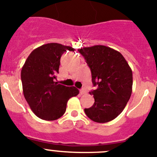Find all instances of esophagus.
Returning <instances> with one entry per match:
<instances>
[{"instance_id": "obj_1", "label": "esophagus", "mask_w": 157, "mask_h": 157, "mask_svg": "<svg viewBox=\"0 0 157 157\" xmlns=\"http://www.w3.org/2000/svg\"><path fill=\"white\" fill-rule=\"evenodd\" d=\"M86 90H85L84 89H82V90H80V94H81V95H82V94H86Z\"/></svg>"}]
</instances>
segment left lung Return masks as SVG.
<instances>
[{
	"mask_svg": "<svg viewBox=\"0 0 157 157\" xmlns=\"http://www.w3.org/2000/svg\"><path fill=\"white\" fill-rule=\"evenodd\" d=\"M90 68L92 82L97 88L90 92L95 102L84 109L90 119L97 123H107L122 113L130 98L133 73L124 56L103 45L78 50Z\"/></svg>",
	"mask_w": 157,
	"mask_h": 157,
	"instance_id": "left-lung-1",
	"label": "left lung"
}]
</instances>
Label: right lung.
I'll return each instance as SVG.
<instances>
[{"label": "right lung", "instance_id": "1", "mask_svg": "<svg viewBox=\"0 0 157 157\" xmlns=\"http://www.w3.org/2000/svg\"><path fill=\"white\" fill-rule=\"evenodd\" d=\"M74 48L50 43L33 50L21 69L24 96L33 113L45 121H55L64 114L70 98L78 95L75 86L55 82L60 57Z\"/></svg>", "mask_w": 157, "mask_h": 157}]
</instances>
